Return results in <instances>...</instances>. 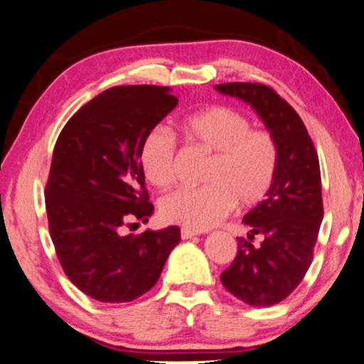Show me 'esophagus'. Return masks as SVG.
<instances>
[{
  "mask_svg": "<svg viewBox=\"0 0 364 364\" xmlns=\"http://www.w3.org/2000/svg\"><path fill=\"white\" fill-rule=\"evenodd\" d=\"M196 235H199L198 231H193V229H186V228L181 229V237L183 239H191V237H196Z\"/></svg>",
  "mask_w": 364,
  "mask_h": 364,
  "instance_id": "esophagus-1",
  "label": "esophagus"
}]
</instances>
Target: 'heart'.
<instances>
[{"mask_svg": "<svg viewBox=\"0 0 364 364\" xmlns=\"http://www.w3.org/2000/svg\"><path fill=\"white\" fill-rule=\"evenodd\" d=\"M180 132L191 145L211 153L203 188L180 189L161 199L166 223L193 231L209 229L237 204L252 209L269 198L277 178L280 148L267 129L252 127L244 112L229 105H209L180 120ZM138 160L146 181L158 189L175 181L176 141L155 127L143 136Z\"/></svg>", "mask_w": 364, "mask_h": 364, "instance_id": "1", "label": "heart"}]
</instances>
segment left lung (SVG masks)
Masks as SVG:
<instances>
[{
  "mask_svg": "<svg viewBox=\"0 0 364 364\" xmlns=\"http://www.w3.org/2000/svg\"><path fill=\"white\" fill-rule=\"evenodd\" d=\"M216 89L252 105L280 148L277 178L269 198L245 214L249 239L262 234L259 247L237 237V255L221 274L226 290L254 306L285 300L309 270L318 239L323 201L318 155L289 102L272 87L257 82H228Z\"/></svg>",
  "mask_w": 364,
  "mask_h": 364,
  "instance_id": "obj_1",
  "label": "left lung"
}]
</instances>
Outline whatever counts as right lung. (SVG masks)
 <instances>
[{"label":"right lung","mask_w":364,"mask_h":364,"mask_svg":"<svg viewBox=\"0 0 364 364\" xmlns=\"http://www.w3.org/2000/svg\"><path fill=\"white\" fill-rule=\"evenodd\" d=\"M176 105L170 87H112L59 133L46 183L49 234L65 275L92 299L124 304L146 294L181 240L176 226L122 234L151 216L138 150Z\"/></svg>","instance_id":"1"}]
</instances>
